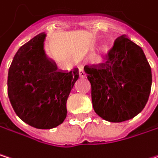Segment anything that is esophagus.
Wrapping results in <instances>:
<instances>
[{
    "mask_svg": "<svg viewBox=\"0 0 158 158\" xmlns=\"http://www.w3.org/2000/svg\"><path fill=\"white\" fill-rule=\"evenodd\" d=\"M78 75H80V77H81V78L86 77V73L84 72V70H83L82 68H80V69H78Z\"/></svg>",
    "mask_w": 158,
    "mask_h": 158,
    "instance_id": "1",
    "label": "esophagus"
}]
</instances>
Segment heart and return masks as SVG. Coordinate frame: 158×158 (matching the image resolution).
Segmentation results:
<instances>
[{
	"mask_svg": "<svg viewBox=\"0 0 158 158\" xmlns=\"http://www.w3.org/2000/svg\"><path fill=\"white\" fill-rule=\"evenodd\" d=\"M102 50H103V51H107V50H108V46H107V45H104V46L102 47Z\"/></svg>",
	"mask_w": 158,
	"mask_h": 158,
	"instance_id": "obj_1",
	"label": "heart"
}]
</instances>
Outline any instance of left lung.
<instances>
[{"label":"left lung","mask_w":158,"mask_h":158,"mask_svg":"<svg viewBox=\"0 0 158 158\" xmlns=\"http://www.w3.org/2000/svg\"><path fill=\"white\" fill-rule=\"evenodd\" d=\"M84 70L94 110L102 119L121 123L144 109L152 86L151 66L142 48L126 35L114 41L104 64Z\"/></svg>","instance_id":"obj_1"}]
</instances>
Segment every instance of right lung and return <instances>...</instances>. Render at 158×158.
<instances>
[{"mask_svg": "<svg viewBox=\"0 0 158 158\" xmlns=\"http://www.w3.org/2000/svg\"><path fill=\"white\" fill-rule=\"evenodd\" d=\"M46 33L23 45L12 61L7 93L16 114L29 126L50 129L64 121L68 95L78 78V70H58L44 49Z\"/></svg>", "mask_w": 158, "mask_h": 158, "instance_id": "1", "label": "right lung"}]
</instances>
